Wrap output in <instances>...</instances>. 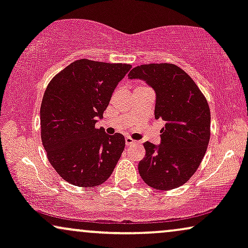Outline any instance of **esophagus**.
Here are the masks:
<instances>
[{
  "instance_id": "obj_1",
  "label": "esophagus",
  "mask_w": 248,
  "mask_h": 248,
  "mask_svg": "<svg viewBox=\"0 0 248 248\" xmlns=\"http://www.w3.org/2000/svg\"><path fill=\"white\" fill-rule=\"evenodd\" d=\"M138 143V141L133 140L132 138H126V144L127 146H132V144H136Z\"/></svg>"
}]
</instances>
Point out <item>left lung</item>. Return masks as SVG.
I'll use <instances>...</instances> for the list:
<instances>
[{"label": "left lung", "instance_id": "obj_1", "mask_svg": "<svg viewBox=\"0 0 248 248\" xmlns=\"http://www.w3.org/2000/svg\"><path fill=\"white\" fill-rule=\"evenodd\" d=\"M156 93L155 119L166 121L161 144L144 142L139 163L144 183L157 190L183 186L197 171L210 141L211 114L207 101L186 71L173 64H144L130 71Z\"/></svg>", "mask_w": 248, "mask_h": 248}]
</instances>
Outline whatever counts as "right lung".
<instances>
[{
  "instance_id": "obj_1",
  "label": "right lung",
  "mask_w": 248,
  "mask_h": 248,
  "mask_svg": "<svg viewBox=\"0 0 248 248\" xmlns=\"http://www.w3.org/2000/svg\"><path fill=\"white\" fill-rule=\"evenodd\" d=\"M129 64L79 59L49 82L41 105V136L51 166L70 184L100 186L124 149L120 133L96 128Z\"/></svg>"
}]
</instances>
